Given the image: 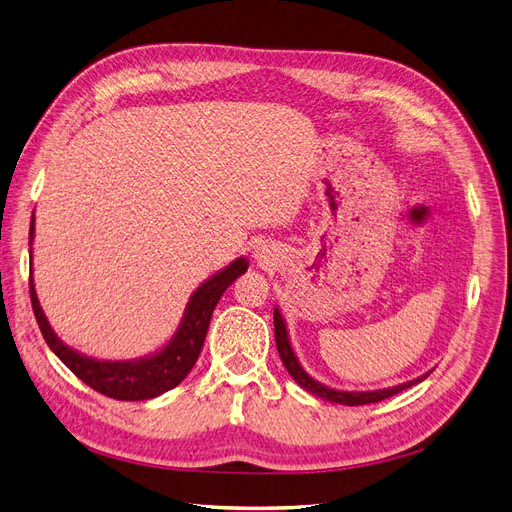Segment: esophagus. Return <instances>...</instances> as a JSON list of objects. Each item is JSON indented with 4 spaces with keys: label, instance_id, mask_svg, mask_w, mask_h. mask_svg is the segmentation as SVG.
Wrapping results in <instances>:
<instances>
[{
    "label": "esophagus",
    "instance_id": "1",
    "mask_svg": "<svg viewBox=\"0 0 512 512\" xmlns=\"http://www.w3.org/2000/svg\"><path fill=\"white\" fill-rule=\"evenodd\" d=\"M257 259H259V261H268V255L263 253V251H259V253H257Z\"/></svg>",
    "mask_w": 512,
    "mask_h": 512
}]
</instances>
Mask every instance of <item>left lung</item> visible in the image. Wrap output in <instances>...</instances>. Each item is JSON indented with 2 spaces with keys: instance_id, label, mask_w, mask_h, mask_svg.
Returning a JSON list of instances; mask_svg holds the SVG:
<instances>
[{
  "instance_id": "obj_1",
  "label": "left lung",
  "mask_w": 512,
  "mask_h": 512,
  "mask_svg": "<svg viewBox=\"0 0 512 512\" xmlns=\"http://www.w3.org/2000/svg\"><path fill=\"white\" fill-rule=\"evenodd\" d=\"M274 335H276V348H278V354H280V361L282 365L287 367L289 375L293 377V380L312 394L320 396L323 401H329V403H337V405H348V407H356V405H369V403H377V401H384V399H390V396L403 392L405 388H411L415 384L424 382L426 377L430 375L424 373L420 377H415V380L411 382H405V384H399V386H390V388H382V390H335V388H329L325 384H320L318 380H314V377L301 367L299 358L295 356V350L291 346V339H289V331H287V323L285 318H282L278 306L274 308Z\"/></svg>"
}]
</instances>
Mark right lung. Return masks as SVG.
<instances>
[{"label":"right lung","instance_id":"1","mask_svg":"<svg viewBox=\"0 0 512 512\" xmlns=\"http://www.w3.org/2000/svg\"><path fill=\"white\" fill-rule=\"evenodd\" d=\"M33 236H35V221L31 217L29 253H31ZM246 270H249V261L244 257H238L230 263V266H225L211 278H206L192 293V297H189L175 335L154 354L130 358V361H101V358L86 356L78 350L69 348L63 339L54 333L40 306V299H37V293H35L33 263H31L29 291H31V306L37 318V325H40L46 344L75 375L80 377L84 384H88L92 390H97L116 401H147V399H156V396L168 390H173L185 380V375L192 371V367L196 365L200 356V350L204 346L208 323H211L217 301L221 299L225 289Z\"/></svg>","mask_w":512,"mask_h":512}]
</instances>
